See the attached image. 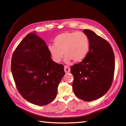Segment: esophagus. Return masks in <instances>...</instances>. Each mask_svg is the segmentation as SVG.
<instances>
[{
	"instance_id": "1",
	"label": "esophagus",
	"mask_w": 126,
	"mask_h": 126,
	"mask_svg": "<svg viewBox=\"0 0 126 126\" xmlns=\"http://www.w3.org/2000/svg\"><path fill=\"white\" fill-rule=\"evenodd\" d=\"M64 71L65 73H70V68L69 67H68V66L67 65H65L64 66Z\"/></svg>"
}]
</instances>
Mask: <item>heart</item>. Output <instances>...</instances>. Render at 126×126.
<instances>
[{
    "label": "heart",
    "instance_id": "1",
    "mask_svg": "<svg viewBox=\"0 0 126 126\" xmlns=\"http://www.w3.org/2000/svg\"><path fill=\"white\" fill-rule=\"evenodd\" d=\"M53 42L54 45L48 46V51L56 63L60 62L64 54L66 63H69L72 60L75 63L80 62L86 58L90 48L89 37L83 32L61 33L54 38Z\"/></svg>",
    "mask_w": 126,
    "mask_h": 126
}]
</instances>
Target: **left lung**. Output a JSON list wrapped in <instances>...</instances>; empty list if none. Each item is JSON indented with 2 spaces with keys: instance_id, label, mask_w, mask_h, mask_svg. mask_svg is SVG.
Segmentation results:
<instances>
[{
  "instance_id": "left-lung-1",
  "label": "left lung",
  "mask_w": 126,
  "mask_h": 126,
  "mask_svg": "<svg viewBox=\"0 0 126 126\" xmlns=\"http://www.w3.org/2000/svg\"><path fill=\"white\" fill-rule=\"evenodd\" d=\"M90 41L89 51L84 60L70 68L74 77L75 95L85 101L103 96L110 88L115 72V55L111 45L94 32L85 29Z\"/></svg>"
}]
</instances>
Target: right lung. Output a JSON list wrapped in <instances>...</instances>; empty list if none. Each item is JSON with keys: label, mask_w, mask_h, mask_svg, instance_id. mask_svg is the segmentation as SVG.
<instances>
[{"label": "right lung", "mask_w": 126, "mask_h": 126, "mask_svg": "<svg viewBox=\"0 0 126 126\" xmlns=\"http://www.w3.org/2000/svg\"><path fill=\"white\" fill-rule=\"evenodd\" d=\"M11 70L19 93L38 106L55 99L65 75L64 66L52 60L46 43L35 31L27 35L14 52Z\"/></svg>", "instance_id": "1"}]
</instances>
